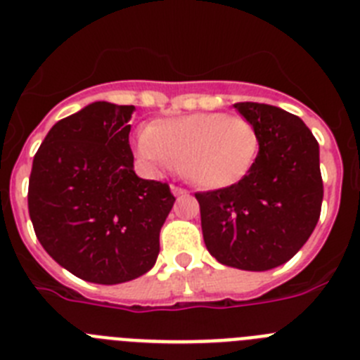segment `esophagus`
Returning <instances> with one entry per match:
<instances>
[{
	"label": "esophagus",
	"instance_id": "1",
	"mask_svg": "<svg viewBox=\"0 0 360 360\" xmlns=\"http://www.w3.org/2000/svg\"><path fill=\"white\" fill-rule=\"evenodd\" d=\"M171 193H173L174 196H182V195H187V189H184V187H178V186H171Z\"/></svg>",
	"mask_w": 360,
	"mask_h": 360
}]
</instances>
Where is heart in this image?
Masks as SVG:
<instances>
[{"instance_id": "heart-1", "label": "heart", "mask_w": 360, "mask_h": 360, "mask_svg": "<svg viewBox=\"0 0 360 360\" xmlns=\"http://www.w3.org/2000/svg\"><path fill=\"white\" fill-rule=\"evenodd\" d=\"M136 155L151 173L178 169L205 191L236 186L259 155V135L250 120L227 113H193L160 120L139 133Z\"/></svg>"}]
</instances>
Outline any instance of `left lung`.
<instances>
[{
  "instance_id": "obj_1",
  "label": "left lung",
  "mask_w": 360,
  "mask_h": 360,
  "mask_svg": "<svg viewBox=\"0 0 360 360\" xmlns=\"http://www.w3.org/2000/svg\"><path fill=\"white\" fill-rule=\"evenodd\" d=\"M256 126L259 155L236 186L196 193L205 247L221 265L263 272L307 243L323 203L319 144L307 124L278 106L234 104Z\"/></svg>"
}]
</instances>
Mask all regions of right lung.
I'll return each instance as SVG.
<instances>
[{"mask_svg": "<svg viewBox=\"0 0 360 360\" xmlns=\"http://www.w3.org/2000/svg\"><path fill=\"white\" fill-rule=\"evenodd\" d=\"M133 111L88 104L53 124L32 164L28 212L37 240L63 269L97 285L153 269L174 203L167 184L133 169Z\"/></svg>", "mask_w": 360, "mask_h": 360, "instance_id": "add662e5", "label": "right lung"}]
</instances>
